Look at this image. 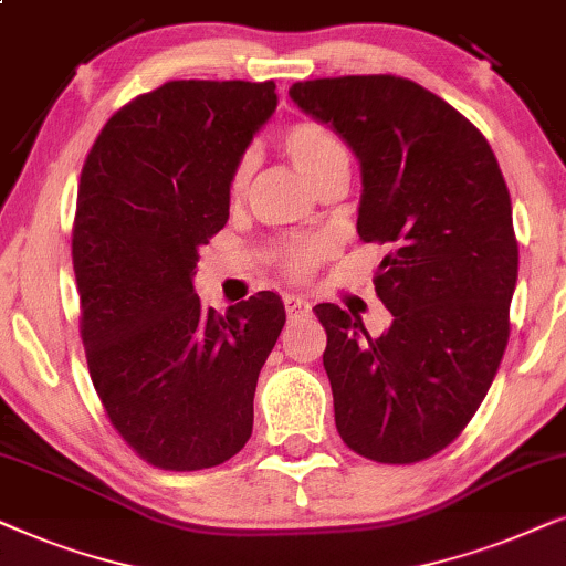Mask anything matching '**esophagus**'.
Returning a JSON list of instances; mask_svg holds the SVG:
<instances>
[{
  "label": "esophagus",
  "instance_id": "34e87169",
  "mask_svg": "<svg viewBox=\"0 0 566 566\" xmlns=\"http://www.w3.org/2000/svg\"><path fill=\"white\" fill-rule=\"evenodd\" d=\"M284 311H287L290 318H297V315L311 313V303H307V300H303V297H297V295H287V297H284Z\"/></svg>",
  "mask_w": 566,
  "mask_h": 566
}]
</instances>
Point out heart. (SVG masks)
Segmentation results:
<instances>
[{
    "instance_id": "b5f03b06",
    "label": "heart",
    "mask_w": 566,
    "mask_h": 566,
    "mask_svg": "<svg viewBox=\"0 0 566 566\" xmlns=\"http://www.w3.org/2000/svg\"><path fill=\"white\" fill-rule=\"evenodd\" d=\"M279 145L297 170L311 180L315 188L321 180H326L336 172H349V153H346L342 137L334 129H328L321 120H295V124L284 126L279 134ZM253 172L251 155H240L238 163L232 165L230 172V193L243 196ZM331 243L326 238H292L282 240L271 253V259L284 276L305 282L315 274V269L328 259Z\"/></svg>"
}]
</instances>
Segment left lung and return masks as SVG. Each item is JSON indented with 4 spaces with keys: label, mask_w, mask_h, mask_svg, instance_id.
<instances>
[{
    "label": "left lung",
    "mask_w": 566,
    "mask_h": 566,
    "mask_svg": "<svg viewBox=\"0 0 566 566\" xmlns=\"http://www.w3.org/2000/svg\"><path fill=\"white\" fill-rule=\"evenodd\" d=\"M290 97L357 155V232L386 245L375 292L394 315L373 336L357 313L315 305L336 429L354 453L432 458L484 401L510 338L517 238L500 163L453 105L396 74L295 82Z\"/></svg>",
    "instance_id": "obj_1"
}]
</instances>
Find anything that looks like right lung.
Wrapping results in <instances>:
<instances>
[{"label":"right lung","mask_w":566,"mask_h":566,"mask_svg":"<svg viewBox=\"0 0 566 566\" xmlns=\"http://www.w3.org/2000/svg\"><path fill=\"white\" fill-rule=\"evenodd\" d=\"M276 85L170 80L105 120L72 224L80 336L105 417L142 461L201 471L240 453L284 326L274 292L201 305L199 248L230 217V172Z\"/></svg>","instance_id":"1"}]
</instances>
